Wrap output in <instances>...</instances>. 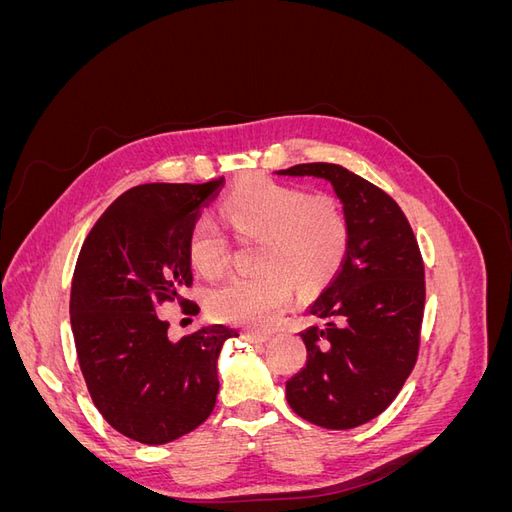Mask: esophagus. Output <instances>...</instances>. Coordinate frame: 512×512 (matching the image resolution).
<instances>
[{"instance_id": "1", "label": "esophagus", "mask_w": 512, "mask_h": 512, "mask_svg": "<svg viewBox=\"0 0 512 512\" xmlns=\"http://www.w3.org/2000/svg\"><path fill=\"white\" fill-rule=\"evenodd\" d=\"M243 339H245V342H250V344H265V342H269V335H267V333L245 331V333H243Z\"/></svg>"}]
</instances>
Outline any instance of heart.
Segmentation results:
<instances>
[{
  "instance_id": "heart-1",
  "label": "heart",
  "mask_w": 512,
  "mask_h": 512,
  "mask_svg": "<svg viewBox=\"0 0 512 512\" xmlns=\"http://www.w3.org/2000/svg\"><path fill=\"white\" fill-rule=\"evenodd\" d=\"M222 211L239 239L262 241L256 254L262 271L232 275L209 292V312L222 322L267 329L284 314L294 282L305 292L318 290L344 265L350 220L333 196L252 177L224 198ZM188 260L205 277H218L228 267L230 239L209 215L190 230Z\"/></svg>"
}]
</instances>
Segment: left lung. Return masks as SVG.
I'll return each mask as SVG.
<instances>
[{
    "mask_svg": "<svg viewBox=\"0 0 512 512\" xmlns=\"http://www.w3.org/2000/svg\"><path fill=\"white\" fill-rule=\"evenodd\" d=\"M280 175L327 179L350 220L342 269L301 333L307 363L286 382L290 408L324 429H354L393 404L421 346L425 265L395 200L339 164H297Z\"/></svg>",
    "mask_w": 512,
    "mask_h": 512,
    "instance_id": "left-lung-1",
    "label": "left lung"
}]
</instances>
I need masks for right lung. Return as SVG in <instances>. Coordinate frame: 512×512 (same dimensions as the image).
Here are the masks:
<instances>
[{"label":"right lung","mask_w":512,"mask_h":512,"mask_svg":"<svg viewBox=\"0 0 512 512\" xmlns=\"http://www.w3.org/2000/svg\"><path fill=\"white\" fill-rule=\"evenodd\" d=\"M224 177L145 183L121 194L89 230L76 260L70 322L87 391L104 421L141 444L203 425L220 391L218 356L239 333L203 327L173 344L156 309L192 286L188 235Z\"/></svg>","instance_id":"1"}]
</instances>
